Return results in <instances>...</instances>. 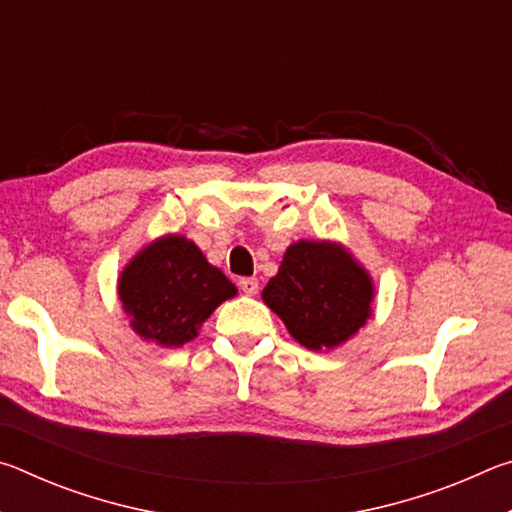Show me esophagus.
I'll use <instances>...</instances> for the list:
<instances>
[{
  "mask_svg": "<svg viewBox=\"0 0 512 512\" xmlns=\"http://www.w3.org/2000/svg\"><path fill=\"white\" fill-rule=\"evenodd\" d=\"M239 287L246 293V296H255V293L259 291V282L255 280V277H241Z\"/></svg>",
  "mask_w": 512,
  "mask_h": 512,
  "instance_id": "1",
  "label": "esophagus"
}]
</instances>
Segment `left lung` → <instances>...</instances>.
I'll return each mask as SVG.
<instances>
[{
  "label": "left lung",
  "instance_id": "obj_1",
  "mask_svg": "<svg viewBox=\"0 0 512 512\" xmlns=\"http://www.w3.org/2000/svg\"><path fill=\"white\" fill-rule=\"evenodd\" d=\"M266 307L307 350H334L372 316L375 282L339 241L300 239L262 291Z\"/></svg>",
  "mask_w": 512,
  "mask_h": 512
}]
</instances>
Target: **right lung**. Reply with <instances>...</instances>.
Listing matches in <instances>:
<instances>
[{
    "instance_id": "obj_1",
    "label": "right lung",
    "mask_w": 512,
    "mask_h": 512,
    "mask_svg": "<svg viewBox=\"0 0 512 512\" xmlns=\"http://www.w3.org/2000/svg\"><path fill=\"white\" fill-rule=\"evenodd\" d=\"M117 293L140 339L180 348L196 339L221 302L237 296V287L192 239L171 232L128 259Z\"/></svg>"
}]
</instances>
